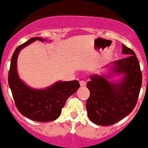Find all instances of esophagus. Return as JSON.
<instances>
[{
  "label": "esophagus",
  "mask_w": 148,
  "mask_h": 148,
  "mask_svg": "<svg viewBox=\"0 0 148 148\" xmlns=\"http://www.w3.org/2000/svg\"><path fill=\"white\" fill-rule=\"evenodd\" d=\"M80 85H81V87H85L86 82L84 81H80Z\"/></svg>",
  "instance_id": "34e87169"
}]
</instances>
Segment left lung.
<instances>
[{
    "label": "left lung",
    "instance_id": "obj_1",
    "mask_svg": "<svg viewBox=\"0 0 148 148\" xmlns=\"http://www.w3.org/2000/svg\"><path fill=\"white\" fill-rule=\"evenodd\" d=\"M125 58L112 63V71L124 74L119 83H111L109 77L90 75L87 87L90 97L86 102L88 117L98 125L108 126L117 123L134 110L142 84L140 64L133 50L122 45Z\"/></svg>",
    "mask_w": 148,
    "mask_h": 148
}]
</instances>
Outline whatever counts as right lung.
I'll list each match as a JSON object with an SVG mask.
<instances>
[{
    "mask_svg": "<svg viewBox=\"0 0 148 148\" xmlns=\"http://www.w3.org/2000/svg\"><path fill=\"white\" fill-rule=\"evenodd\" d=\"M36 40L45 41V39L31 38L14 51L8 73V84L15 105L21 114L34 121H52L60 116L67 99L76 92L80 88V84L77 81H58L44 90H36L27 87L19 78L17 59L20 51Z\"/></svg>",
    "mask_w": 148,
    "mask_h": 148,
    "instance_id": "add662e5",
    "label": "right lung"
}]
</instances>
